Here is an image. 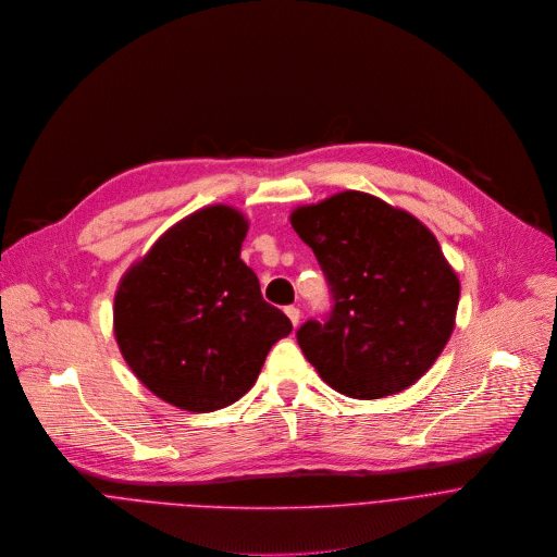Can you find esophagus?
<instances>
[{
  "mask_svg": "<svg viewBox=\"0 0 557 557\" xmlns=\"http://www.w3.org/2000/svg\"><path fill=\"white\" fill-rule=\"evenodd\" d=\"M285 313H287V318L292 320V324L298 326V322H300V309L294 307V305H289V307H285Z\"/></svg>",
  "mask_w": 557,
  "mask_h": 557,
  "instance_id": "obj_1",
  "label": "esophagus"
}]
</instances>
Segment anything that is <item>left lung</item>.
I'll use <instances>...</instances> for the list:
<instances>
[{
    "label": "left lung",
    "instance_id": "obj_1",
    "mask_svg": "<svg viewBox=\"0 0 557 557\" xmlns=\"http://www.w3.org/2000/svg\"><path fill=\"white\" fill-rule=\"evenodd\" d=\"M313 250L331 311L296 331L318 375L347 397L377 399L412 386L455 329L459 278L419 219L347 190L292 212Z\"/></svg>",
    "mask_w": 557,
    "mask_h": 557
}]
</instances>
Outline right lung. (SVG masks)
Returning <instances> with one entry per match:
<instances>
[{
  "instance_id": "obj_1",
  "label": "right lung",
  "mask_w": 557,
  "mask_h": 557,
  "mask_svg": "<svg viewBox=\"0 0 557 557\" xmlns=\"http://www.w3.org/2000/svg\"><path fill=\"white\" fill-rule=\"evenodd\" d=\"M248 221L208 206L166 231L123 278L114 333L136 377L190 412L226 408L257 382L289 318L239 259Z\"/></svg>"
}]
</instances>
